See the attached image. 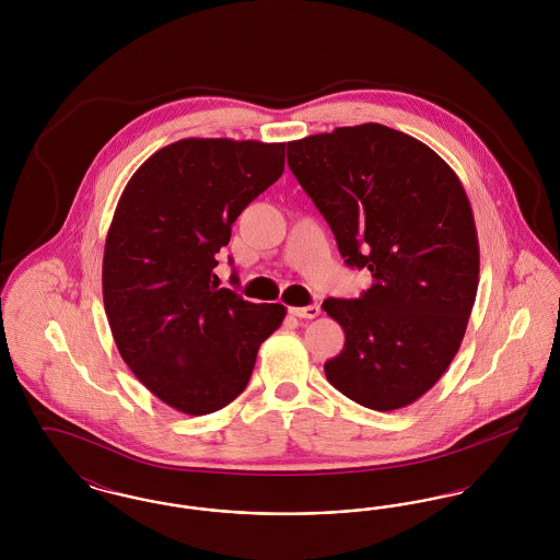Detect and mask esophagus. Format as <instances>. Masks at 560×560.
Returning <instances> with one entry per match:
<instances>
[{
	"instance_id": "esophagus-1",
	"label": "esophagus",
	"mask_w": 560,
	"mask_h": 560,
	"mask_svg": "<svg viewBox=\"0 0 560 560\" xmlns=\"http://www.w3.org/2000/svg\"><path fill=\"white\" fill-rule=\"evenodd\" d=\"M320 308L317 304H311V306H292L290 308V315L298 317V319H315L319 317Z\"/></svg>"
}]
</instances>
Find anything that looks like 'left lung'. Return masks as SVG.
I'll return each mask as SVG.
<instances>
[{
    "label": "left lung",
    "instance_id": "left-lung-1",
    "mask_svg": "<svg viewBox=\"0 0 560 560\" xmlns=\"http://www.w3.org/2000/svg\"><path fill=\"white\" fill-rule=\"evenodd\" d=\"M300 187L327 220L350 268L372 288L327 298L347 342L325 375L375 411L428 393L462 345L479 288V240L452 167L407 133L363 124L288 142Z\"/></svg>",
    "mask_w": 560,
    "mask_h": 560
}]
</instances>
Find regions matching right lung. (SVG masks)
<instances>
[{"instance_id": "right-lung-1", "label": "right lung", "mask_w": 560, "mask_h": 560, "mask_svg": "<svg viewBox=\"0 0 560 560\" xmlns=\"http://www.w3.org/2000/svg\"><path fill=\"white\" fill-rule=\"evenodd\" d=\"M285 167V142L185 138L124 188L103 258V298L121 359L165 405L206 416L245 390L285 306L218 288V252L240 213Z\"/></svg>"}]
</instances>
